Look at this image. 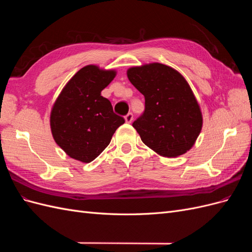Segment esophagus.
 <instances>
[{
  "label": "esophagus",
  "instance_id": "obj_1",
  "mask_svg": "<svg viewBox=\"0 0 252 252\" xmlns=\"http://www.w3.org/2000/svg\"><path fill=\"white\" fill-rule=\"evenodd\" d=\"M132 120H133V114H132L131 112L127 113L126 116H125V121H126V123H131Z\"/></svg>",
  "mask_w": 252,
  "mask_h": 252
}]
</instances>
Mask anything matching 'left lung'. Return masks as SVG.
Wrapping results in <instances>:
<instances>
[{
  "instance_id": "1",
  "label": "left lung",
  "mask_w": 252,
  "mask_h": 252,
  "mask_svg": "<svg viewBox=\"0 0 252 252\" xmlns=\"http://www.w3.org/2000/svg\"><path fill=\"white\" fill-rule=\"evenodd\" d=\"M127 77L145 96L144 112L132 123L143 143L163 157L184 155L203 124L200 106L186 80L159 63L132 67Z\"/></svg>"
}]
</instances>
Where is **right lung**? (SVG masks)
I'll return each mask as SVG.
<instances>
[{
    "label": "right lung",
    "mask_w": 252,
    "mask_h": 252,
    "mask_svg": "<svg viewBox=\"0 0 252 252\" xmlns=\"http://www.w3.org/2000/svg\"><path fill=\"white\" fill-rule=\"evenodd\" d=\"M116 77L114 70L83 67L66 84L53 105L51 132L56 143L72 158L89 163L108 146L113 133L125 123L113 112L101 91Z\"/></svg>",
    "instance_id": "1"
}]
</instances>
